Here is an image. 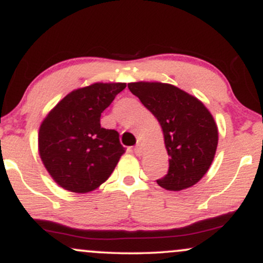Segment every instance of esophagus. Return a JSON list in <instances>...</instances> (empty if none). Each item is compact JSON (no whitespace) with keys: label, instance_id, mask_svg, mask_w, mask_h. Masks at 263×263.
Here are the masks:
<instances>
[{"label":"esophagus","instance_id":"obj_1","mask_svg":"<svg viewBox=\"0 0 263 263\" xmlns=\"http://www.w3.org/2000/svg\"><path fill=\"white\" fill-rule=\"evenodd\" d=\"M134 152L136 156H142V152H143V148H142V144L141 143H137L135 146L134 148Z\"/></svg>","mask_w":263,"mask_h":263}]
</instances>
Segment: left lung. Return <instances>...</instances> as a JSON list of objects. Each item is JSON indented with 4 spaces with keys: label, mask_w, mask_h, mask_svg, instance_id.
<instances>
[{
    "label": "left lung",
    "mask_w": 263,
    "mask_h": 263,
    "mask_svg": "<svg viewBox=\"0 0 263 263\" xmlns=\"http://www.w3.org/2000/svg\"><path fill=\"white\" fill-rule=\"evenodd\" d=\"M128 89L161 123L170 156V170L159 186L183 190L197 184L209 170L216 147L218 127L206 107L179 87L163 83H129Z\"/></svg>",
    "instance_id": "obj_1"
}]
</instances>
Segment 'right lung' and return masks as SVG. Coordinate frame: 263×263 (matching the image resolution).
I'll return each mask as SVG.
<instances>
[{"mask_svg": "<svg viewBox=\"0 0 263 263\" xmlns=\"http://www.w3.org/2000/svg\"><path fill=\"white\" fill-rule=\"evenodd\" d=\"M125 87V83H96L74 90L42 122L39 155L62 188L89 193L111 176L125 148L119 132L101 127L100 117Z\"/></svg>", "mask_w": 263, "mask_h": 263, "instance_id": "right-lung-1", "label": "right lung"}]
</instances>
